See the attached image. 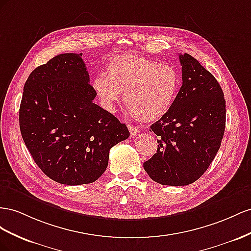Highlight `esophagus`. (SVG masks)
<instances>
[{"label": "esophagus", "instance_id": "esophagus-1", "mask_svg": "<svg viewBox=\"0 0 251 251\" xmlns=\"http://www.w3.org/2000/svg\"><path fill=\"white\" fill-rule=\"evenodd\" d=\"M128 129H129V131H130V137L131 138L137 137L138 133H139L138 128H135L133 125H128Z\"/></svg>", "mask_w": 251, "mask_h": 251}]
</instances>
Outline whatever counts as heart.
<instances>
[{
    "label": "heart",
    "instance_id": "b5f03b06",
    "mask_svg": "<svg viewBox=\"0 0 251 251\" xmlns=\"http://www.w3.org/2000/svg\"><path fill=\"white\" fill-rule=\"evenodd\" d=\"M180 84V75L174 66L127 54L112 59L108 74H98L92 88L101 105L111 112L124 91L123 99L129 111L140 120L150 122L170 110Z\"/></svg>",
    "mask_w": 251,
    "mask_h": 251
}]
</instances>
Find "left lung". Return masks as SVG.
<instances>
[{
	"instance_id": "1",
	"label": "left lung",
	"mask_w": 251,
	"mask_h": 251,
	"mask_svg": "<svg viewBox=\"0 0 251 251\" xmlns=\"http://www.w3.org/2000/svg\"><path fill=\"white\" fill-rule=\"evenodd\" d=\"M182 86L170 110L150 126L156 153L143 166L156 183L185 186L209 167L225 131L226 102L220 84L188 53L180 54Z\"/></svg>"
}]
</instances>
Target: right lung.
Returning <instances> with one entry per match:
<instances>
[{
  "instance_id": "1",
  "label": "right lung",
  "mask_w": 251,
  "mask_h": 251,
  "mask_svg": "<svg viewBox=\"0 0 251 251\" xmlns=\"http://www.w3.org/2000/svg\"><path fill=\"white\" fill-rule=\"evenodd\" d=\"M82 53H63L35 68L24 85L20 129L35 164L64 185L97 181L109 150L129 138L125 124L94 103Z\"/></svg>"
}]
</instances>
